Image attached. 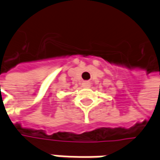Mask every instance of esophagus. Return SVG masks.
I'll use <instances>...</instances> for the list:
<instances>
[{
    "label": "esophagus",
    "instance_id": "34e87169",
    "mask_svg": "<svg viewBox=\"0 0 160 160\" xmlns=\"http://www.w3.org/2000/svg\"><path fill=\"white\" fill-rule=\"evenodd\" d=\"M82 86H83L84 88H89V87H90V83H89V81L83 82V83H82Z\"/></svg>",
    "mask_w": 160,
    "mask_h": 160
}]
</instances>
